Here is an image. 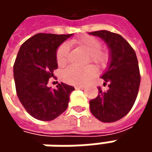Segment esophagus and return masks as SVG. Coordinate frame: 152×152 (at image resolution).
Returning <instances> with one entry per match:
<instances>
[{"instance_id":"1","label":"esophagus","mask_w":152,"mask_h":152,"mask_svg":"<svg viewBox=\"0 0 152 152\" xmlns=\"http://www.w3.org/2000/svg\"><path fill=\"white\" fill-rule=\"evenodd\" d=\"M74 88H75L76 90H84V89H85L84 86H75Z\"/></svg>"}]
</instances>
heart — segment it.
Listing matches in <instances>:
<instances>
[{
  "label": "heart",
  "instance_id": "heart-1",
  "mask_svg": "<svg viewBox=\"0 0 152 152\" xmlns=\"http://www.w3.org/2000/svg\"><path fill=\"white\" fill-rule=\"evenodd\" d=\"M71 44L79 49L85 51L89 58L87 62H92L98 67H104L107 65L109 61V54L107 50H102L101 41L91 35H82L79 38L73 39ZM68 58V48L66 44L61 45L56 53V59L57 65L62 67L66 65ZM96 75V69L92 66L79 67H67L62 73L63 80L70 85H85Z\"/></svg>",
  "mask_w": 152,
  "mask_h": 152
}]
</instances>
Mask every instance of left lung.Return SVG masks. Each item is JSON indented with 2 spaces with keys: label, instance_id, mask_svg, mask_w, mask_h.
<instances>
[{
  "label": "left lung",
  "instance_id": "8db88e82",
  "mask_svg": "<svg viewBox=\"0 0 152 152\" xmlns=\"http://www.w3.org/2000/svg\"><path fill=\"white\" fill-rule=\"evenodd\" d=\"M107 45L109 61L101 76L107 91L98 88L99 95L90 102L91 113L104 123L123 118L133 107L140 84V75L135 51L120 34L107 30L89 33Z\"/></svg>",
  "mask_w": 152,
  "mask_h": 152
}]
</instances>
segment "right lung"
Wrapping results in <instances>:
<instances>
[{"label": "right lung", "mask_w": 152, "mask_h": 152, "mask_svg": "<svg viewBox=\"0 0 152 152\" xmlns=\"http://www.w3.org/2000/svg\"><path fill=\"white\" fill-rule=\"evenodd\" d=\"M71 34H37L21 45L13 66L17 95L28 114L41 121H51L66 111L74 87L61 83L47 86L57 68L56 53Z\"/></svg>", "instance_id": "add662e5"}]
</instances>
